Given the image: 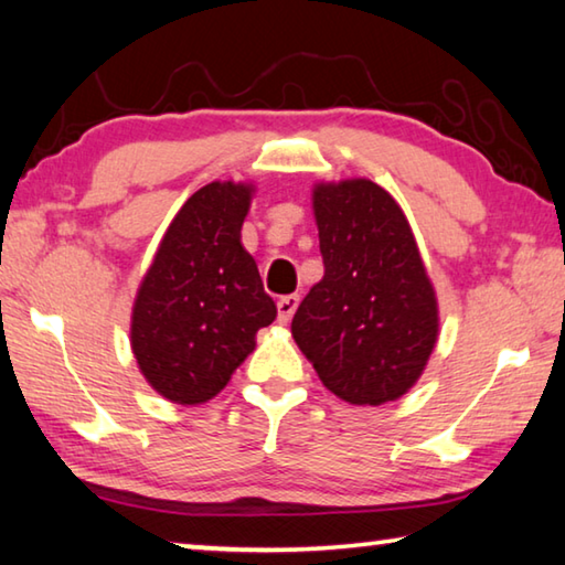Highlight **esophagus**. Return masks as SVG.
<instances>
[{
    "label": "esophagus",
    "instance_id": "esophagus-1",
    "mask_svg": "<svg viewBox=\"0 0 565 565\" xmlns=\"http://www.w3.org/2000/svg\"><path fill=\"white\" fill-rule=\"evenodd\" d=\"M299 301L301 296L299 294H289V296H281L279 301H276V311H279V323L291 321V317L299 309Z\"/></svg>",
    "mask_w": 565,
    "mask_h": 565
}]
</instances>
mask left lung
<instances>
[{"label": "left lung", "instance_id": "8db88e82", "mask_svg": "<svg viewBox=\"0 0 565 565\" xmlns=\"http://www.w3.org/2000/svg\"><path fill=\"white\" fill-rule=\"evenodd\" d=\"M311 209L327 271L291 337L333 396L388 404L416 386L441 323L416 236L396 199L363 177L317 181Z\"/></svg>", "mask_w": 565, "mask_h": 565}]
</instances>
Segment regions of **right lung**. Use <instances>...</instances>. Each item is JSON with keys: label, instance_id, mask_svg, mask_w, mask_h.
Segmentation results:
<instances>
[{"label": "right lung", "instance_id": "right-lung-1", "mask_svg": "<svg viewBox=\"0 0 565 565\" xmlns=\"http://www.w3.org/2000/svg\"><path fill=\"white\" fill-rule=\"evenodd\" d=\"M254 181H212L191 194L141 279L129 343L147 384L179 406L222 391L276 319L242 226Z\"/></svg>", "mask_w": 565, "mask_h": 565}]
</instances>
